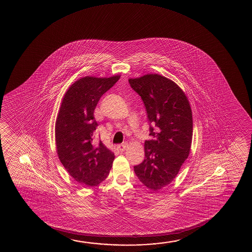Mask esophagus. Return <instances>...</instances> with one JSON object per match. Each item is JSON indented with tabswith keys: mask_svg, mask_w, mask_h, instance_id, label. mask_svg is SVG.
Masks as SVG:
<instances>
[{
	"mask_svg": "<svg viewBox=\"0 0 252 252\" xmlns=\"http://www.w3.org/2000/svg\"><path fill=\"white\" fill-rule=\"evenodd\" d=\"M128 144L126 142H124V143H122L121 145H117V148L120 152H124L126 149L127 148Z\"/></svg>",
	"mask_w": 252,
	"mask_h": 252,
	"instance_id": "esophagus-1",
	"label": "esophagus"
}]
</instances>
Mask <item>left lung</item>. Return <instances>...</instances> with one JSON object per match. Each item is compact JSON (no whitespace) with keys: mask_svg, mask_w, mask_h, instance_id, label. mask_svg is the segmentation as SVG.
Wrapping results in <instances>:
<instances>
[{"mask_svg":"<svg viewBox=\"0 0 252 252\" xmlns=\"http://www.w3.org/2000/svg\"><path fill=\"white\" fill-rule=\"evenodd\" d=\"M141 97L150 121L152 139L145 143V159L134 172L153 191L172 182L189 154L193 118L183 90L171 80L158 74L129 79Z\"/></svg>","mask_w":252,"mask_h":252,"instance_id":"left-lung-1","label":"left lung"}]
</instances>
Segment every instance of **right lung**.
<instances>
[{
  "mask_svg": "<svg viewBox=\"0 0 252 252\" xmlns=\"http://www.w3.org/2000/svg\"><path fill=\"white\" fill-rule=\"evenodd\" d=\"M120 77H83L73 83L62 100L56 121L57 152L69 175L84 186L99 185L113 165L114 153L100 140H94L98 126L94 111Z\"/></svg>",
  "mask_w": 252,
  "mask_h": 252,
  "instance_id": "1",
  "label": "right lung"
}]
</instances>
